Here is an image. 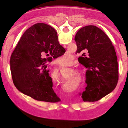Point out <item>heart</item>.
Listing matches in <instances>:
<instances>
[{
	"instance_id": "heart-1",
	"label": "heart",
	"mask_w": 128,
	"mask_h": 128,
	"mask_svg": "<svg viewBox=\"0 0 128 128\" xmlns=\"http://www.w3.org/2000/svg\"><path fill=\"white\" fill-rule=\"evenodd\" d=\"M72 62V57L70 55H66L60 56L56 60V62L60 66H65L71 64Z\"/></svg>"
}]
</instances>
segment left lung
<instances>
[{"instance_id":"1","label":"left lung","mask_w":128,"mask_h":128,"mask_svg":"<svg viewBox=\"0 0 128 128\" xmlns=\"http://www.w3.org/2000/svg\"><path fill=\"white\" fill-rule=\"evenodd\" d=\"M74 40L77 52L87 55L81 56L80 62L88 68L87 86L81 97L84 102L98 101L111 92L118 84V62L114 47L104 32L94 25L81 28Z\"/></svg>"}]
</instances>
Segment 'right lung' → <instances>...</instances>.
Instances as JSON below:
<instances>
[{"instance_id": "obj_1", "label": "right lung", "mask_w": 128, "mask_h": 128, "mask_svg": "<svg viewBox=\"0 0 128 128\" xmlns=\"http://www.w3.org/2000/svg\"><path fill=\"white\" fill-rule=\"evenodd\" d=\"M65 50L51 26L43 23L32 26L23 34L10 56V72L16 88L36 100L60 101L52 88L47 62L63 55ZM44 54L51 56L42 58Z\"/></svg>"}]
</instances>
